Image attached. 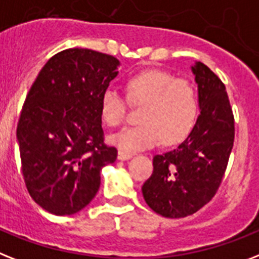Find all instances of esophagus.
Returning <instances> with one entry per match:
<instances>
[{
    "label": "esophagus",
    "instance_id": "34e87169",
    "mask_svg": "<svg viewBox=\"0 0 259 259\" xmlns=\"http://www.w3.org/2000/svg\"><path fill=\"white\" fill-rule=\"evenodd\" d=\"M132 157H133V154H132V153H126V151H123V150L118 151V159H121V161L130 159Z\"/></svg>",
    "mask_w": 259,
    "mask_h": 259
}]
</instances>
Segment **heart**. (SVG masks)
<instances>
[{
  "label": "heart",
  "mask_w": 259,
  "mask_h": 259,
  "mask_svg": "<svg viewBox=\"0 0 259 259\" xmlns=\"http://www.w3.org/2000/svg\"><path fill=\"white\" fill-rule=\"evenodd\" d=\"M126 98L132 105L142 106L141 123L127 126L110 137L111 144L126 153L148 149L162 141L177 144L188 137L198 115V97L194 85L176 78L165 70H146L126 81ZM125 98L114 89L101 97V115L105 123L117 127L126 119Z\"/></svg>",
  "instance_id": "b5f03b06"
}]
</instances>
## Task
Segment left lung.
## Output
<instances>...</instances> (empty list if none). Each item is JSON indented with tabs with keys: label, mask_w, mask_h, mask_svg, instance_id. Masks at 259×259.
<instances>
[{
	"label": "left lung",
	"mask_w": 259,
	"mask_h": 259,
	"mask_svg": "<svg viewBox=\"0 0 259 259\" xmlns=\"http://www.w3.org/2000/svg\"><path fill=\"white\" fill-rule=\"evenodd\" d=\"M198 83L199 113L188 138L153 158V174L142 186L151 210L167 218L188 217L211 201L234 144V115L224 82L205 64L191 68Z\"/></svg>",
	"instance_id": "8db88e82"
}]
</instances>
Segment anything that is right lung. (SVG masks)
I'll use <instances>...</instances> for the list:
<instances>
[{"label":"right lung","instance_id":"add662e5","mask_svg":"<svg viewBox=\"0 0 259 259\" xmlns=\"http://www.w3.org/2000/svg\"><path fill=\"white\" fill-rule=\"evenodd\" d=\"M119 61L90 49L62 50L33 82L17 126L26 189L42 209L70 215L96 197L101 169L117 158L104 142L101 97Z\"/></svg>","mask_w":259,"mask_h":259}]
</instances>
